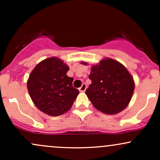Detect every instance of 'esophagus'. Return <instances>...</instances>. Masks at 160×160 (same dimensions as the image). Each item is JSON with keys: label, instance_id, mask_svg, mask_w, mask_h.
<instances>
[{"label": "esophagus", "instance_id": "1", "mask_svg": "<svg viewBox=\"0 0 160 160\" xmlns=\"http://www.w3.org/2000/svg\"><path fill=\"white\" fill-rule=\"evenodd\" d=\"M86 89V83H82L81 87L79 88V90L80 92H85Z\"/></svg>", "mask_w": 160, "mask_h": 160}]
</instances>
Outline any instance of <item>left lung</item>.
Returning <instances> with one entry per match:
<instances>
[{"mask_svg":"<svg viewBox=\"0 0 160 160\" xmlns=\"http://www.w3.org/2000/svg\"><path fill=\"white\" fill-rule=\"evenodd\" d=\"M87 65L86 62H81ZM92 83L86 94L93 106L106 114H116L128 106L135 89V82L128 70L112 58L102 59L92 66Z\"/></svg>","mask_w":160,"mask_h":160,"instance_id":"8db88e82","label":"left lung"}]
</instances>
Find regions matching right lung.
<instances>
[{"mask_svg":"<svg viewBox=\"0 0 160 160\" xmlns=\"http://www.w3.org/2000/svg\"><path fill=\"white\" fill-rule=\"evenodd\" d=\"M69 67L57 57L43 60L29 75L27 87L32 102L40 111L53 117L68 111L79 94L74 79L67 76Z\"/></svg>","mask_w":160,"mask_h":160,"instance_id":"1","label":"right lung"}]
</instances>
